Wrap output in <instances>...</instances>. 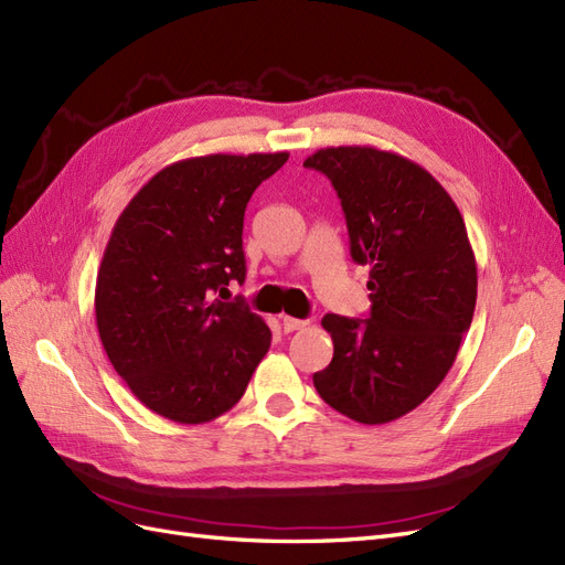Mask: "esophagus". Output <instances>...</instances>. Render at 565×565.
Instances as JSON below:
<instances>
[{
	"label": "esophagus",
	"mask_w": 565,
	"mask_h": 565,
	"mask_svg": "<svg viewBox=\"0 0 565 565\" xmlns=\"http://www.w3.org/2000/svg\"><path fill=\"white\" fill-rule=\"evenodd\" d=\"M306 324H309V320L292 318V316H282V328H285V332H297V330H303Z\"/></svg>",
	"instance_id": "esophagus-1"
}]
</instances>
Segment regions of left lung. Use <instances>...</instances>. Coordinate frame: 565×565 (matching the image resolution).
Listing matches in <instances>:
<instances>
[{
	"instance_id": "left-lung-1",
	"label": "left lung",
	"mask_w": 565,
	"mask_h": 565,
	"mask_svg": "<svg viewBox=\"0 0 565 565\" xmlns=\"http://www.w3.org/2000/svg\"><path fill=\"white\" fill-rule=\"evenodd\" d=\"M303 167L334 185L351 256L370 266V318L328 313L332 363L320 398L361 424H386L431 396L476 309V259L457 204L424 167L372 146L320 148Z\"/></svg>"
}]
</instances>
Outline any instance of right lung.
Listing matches in <instances>:
<instances>
[{
    "label": "right lung",
    "mask_w": 565,
    "mask_h": 565,
    "mask_svg": "<svg viewBox=\"0 0 565 565\" xmlns=\"http://www.w3.org/2000/svg\"><path fill=\"white\" fill-rule=\"evenodd\" d=\"M287 158L218 152L174 162L119 214L96 278V324L115 372L152 413L179 424L216 419L266 355L264 318L216 295L245 282L247 202Z\"/></svg>",
    "instance_id": "right-lung-1"
}]
</instances>
